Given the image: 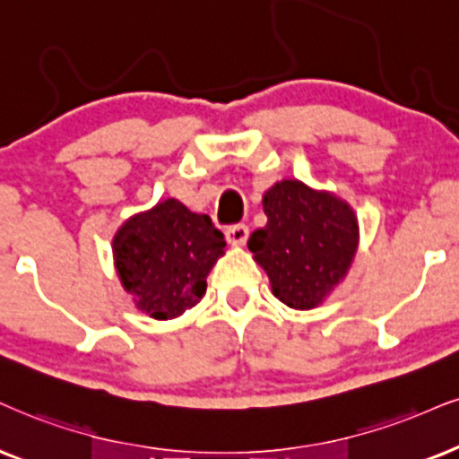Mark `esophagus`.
I'll use <instances>...</instances> for the list:
<instances>
[{"label": "esophagus", "instance_id": "1", "mask_svg": "<svg viewBox=\"0 0 459 459\" xmlns=\"http://www.w3.org/2000/svg\"><path fill=\"white\" fill-rule=\"evenodd\" d=\"M225 238H228L230 245L242 247V245H245V242L248 240V228H247L245 223L230 225V228L225 230Z\"/></svg>", "mask_w": 459, "mask_h": 459}]
</instances>
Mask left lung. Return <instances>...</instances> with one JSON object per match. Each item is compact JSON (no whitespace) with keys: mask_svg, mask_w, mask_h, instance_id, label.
I'll return each instance as SVG.
<instances>
[{"mask_svg":"<svg viewBox=\"0 0 459 459\" xmlns=\"http://www.w3.org/2000/svg\"><path fill=\"white\" fill-rule=\"evenodd\" d=\"M268 223L248 238V251L268 274L273 293L290 308L319 307L347 276L358 251L353 208L299 180H281L264 194Z\"/></svg>","mask_w":459,"mask_h":459,"instance_id":"1","label":"left lung"}]
</instances>
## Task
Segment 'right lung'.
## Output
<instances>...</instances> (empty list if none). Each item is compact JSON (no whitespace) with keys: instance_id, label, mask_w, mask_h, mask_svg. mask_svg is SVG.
I'll list each match as a JSON object with an SVG mask.
<instances>
[{"instance_id":"obj_1","label":"right lung","mask_w":459,"mask_h":459,"mask_svg":"<svg viewBox=\"0 0 459 459\" xmlns=\"http://www.w3.org/2000/svg\"><path fill=\"white\" fill-rule=\"evenodd\" d=\"M117 274L135 307L152 319H174L206 293V276L225 253L208 214L168 197L134 214L112 238Z\"/></svg>"}]
</instances>
